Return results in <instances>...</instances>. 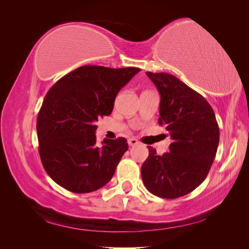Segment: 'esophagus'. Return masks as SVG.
Wrapping results in <instances>:
<instances>
[{
    "label": "esophagus",
    "mask_w": 249,
    "mask_h": 249,
    "mask_svg": "<svg viewBox=\"0 0 249 249\" xmlns=\"http://www.w3.org/2000/svg\"><path fill=\"white\" fill-rule=\"evenodd\" d=\"M127 143H129L130 146H135V145L138 144L139 141L137 139H135V138H131V139L127 140Z\"/></svg>",
    "instance_id": "1"
}]
</instances>
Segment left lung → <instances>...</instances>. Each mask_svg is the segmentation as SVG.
I'll return each instance as SVG.
<instances>
[{
    "mask_svg": "<svg viewBox=\"0 0 249 249\" xmlns=\"http://www.w3.org/2000/svg\"><path fill=\"white\" fill-rule=\"evenodd\" d=\"M160 93V117L172 140L162 156L148 146L141 176L146 189L162 198L190 193L207 178L219 144V127L207 100L177 77L146 72Z\"/></svg>",
    "mask_w": 249,
    "mask_h": 249,
    "instance_id": "left-lung-1",
    "label": "left lung"
}]
</instances>
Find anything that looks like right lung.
<instances>
[{
  "label": "right lung",
  "mask_w": 249,
  "mask_h": 249,
  "mask_svg": "<svg viewBox=\"0 0 249 249\" xmlns=\"http://www.w3.org/2000/svg\"><path fill=\"white\" fill-rule=\"evenodd\" d=\"M139 71L85 65L48 91L37 116L39 155L48 175L64 189L89 193L112 178L127 142L120 137L96 145L95 124L111 114L119 90Z\"/></svg>",
  "instance_id": "obj_1"
}]
</instances>
